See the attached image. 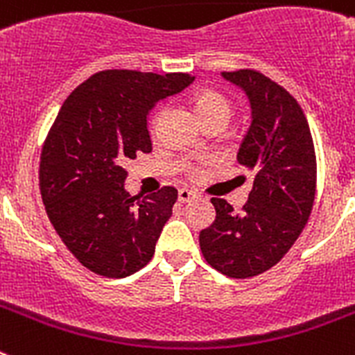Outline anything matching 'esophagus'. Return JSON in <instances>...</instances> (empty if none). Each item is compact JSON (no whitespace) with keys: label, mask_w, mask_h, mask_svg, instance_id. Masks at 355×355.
<instances>
[{"label":"esophagus","mask_w":355,"mask_h":355,"mask_svg":"<svg viewBox=\"0 0 355 355\" xmlns=\"http://www.w3.org/2000/svg\"><path fill=\"white\" fill-rule=\"evenodd\" d=\"M178 199H180V202H190V200L197 199V193L188 190V188H181L180 192H178Z\"/></svg>","instance_id":"obj_1"}]
</instances>
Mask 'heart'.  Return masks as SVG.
<instances>
[{
    "label": "heart",
    "instance_id": "heart-1",
    "mask_svg": "<svg viewBox=\"0 0 355 355\" xmlns=\"http://www.w3.org/2000/svg\"><path fill=\"white\" fill-rule=\"evenodd\" d=\"M193 106H196V114L202 122L211 121V119H220L227 122L231 117V103L215 90H202L197 94Z\"/></svg>",
    "mask_w": 355,
    "mask_h": 355
}]
</instances>
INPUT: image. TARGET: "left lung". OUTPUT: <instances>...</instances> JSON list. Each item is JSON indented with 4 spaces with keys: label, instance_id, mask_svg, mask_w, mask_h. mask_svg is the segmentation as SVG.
<instances>
[{
    "label": "left lung",
    "instance_id": "obj_1",
    "mask_svg": "<svg viewBox=\"0 0 355 355\" xmlns=\"http://www.w3.org/2000/svg\"><path fill=\"white\" fill-rule=\"evenodd\" d=\"M222 76L249 97L252 121L236 158L254 183L238 213L213 197L216 216L199 243L215 270L245 279L277 265L302 233L315 202L316 156L306 115L281 85L252 69Z\"/></svg>",
    "mask_w": 355,
    "mask_h": 355
}]
</instances>
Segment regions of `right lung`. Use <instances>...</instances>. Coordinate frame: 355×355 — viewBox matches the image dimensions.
Wrapping results in <instances>:
<instances>
[{
    "instance_id": "right-lung-1",
    "label": "right lung",
    "mask_w": 355,
    "mask_h": 355,
    "mask_svg": "<svg viewBox=\"0 0 355 355\" xmlns=\"http://www.w3.org/2000/svg\"><path fill=\"white\" fill-rule=\"evenodd\" d=\"M193 80L183 72H96L56 115L40 155V196L65 247L94 274L128 277L153 258L178 190L131 197L122 165L153 149L147 115L156 103Z\"/></svg>"
}]
</instances>
